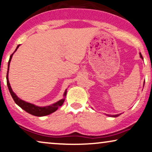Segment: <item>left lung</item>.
Returning a JSON list of instances; mask_svg holds the SVG:
<instances>
[{"mask_svg": "<svg viewBox=\"0 0 152 152\" xmlns=\"http://www.w3.org/2000/svg\"><path fill=\"white\" fill-rule=\"evenodd\" d=\"M140 58H142V59H143V58H142V54L140 53ZM121 114H118V115H113V117H118L119 115H120Z\"/></svg>", "mask_w": 152, "mask_h": 152, "instance_id": "left-lung-1", "label": "left lung"}]
</instances>
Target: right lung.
<instances>
[{"mask_svg": "<svg viewBox=\"0 0 152 152\" xmlns=\"http://www.w3.org/2000/svg\"><path fill=\"white\" fill-rule=\"evenodd\" d=\"M19 45L17 46V48L15 50V52L17 50V49L19 48ZM14 52V53H15ZM14 53L10 56L9 62H8V68H7V76H6V78H7V85L8 87V89H9V91L11 94V96L12 97V99L15 101V102L17 104L18 106L21 107V108L24 110L26 112L30 113L32 115H35V116H37V117H42V116H45V115H48L49 114H51L52 113L55 112L56 110H58V108H59L60 106H61L63 103L64 102V99H62L58 101V102L55 103V104L50 105V106H44V107H39L35 106V105L30 104V103L26 102L20 99L18 97L17 95H16L14 92L12 90L11 86H10L9 80H8V71H9V66H10V61H11L12 58V55L14 54ZM66 94V90L64 92V96H65Z\"/></svg>", "mask_w": 152, "mask_h": 152, "instance_id": "add662e5", "label": "right lung"}]
</instances>
